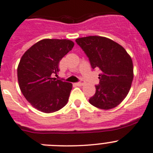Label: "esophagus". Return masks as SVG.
<instances>
[{
	"mask_svg": "<svg viewBox=\"0 0 153 153\" xmlns=\"http://www.w3.org/2000/svg\"><path fill=\"white\" fill-rule=\"evenodd\" d=\"M75 84H76L77 86H83V84H84V82H83V81L78 82V83H75Z\"/></svg>",
	"mask_w": 153,
	"mask_h": 153,
	"instance_id": "obj_1",
	"label": "esophagus"
}]
</instances>
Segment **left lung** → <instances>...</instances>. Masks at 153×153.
I'll list each match as a JSON object with an SVG mask.
<instances>
[{
    "label": "left lung",
    "mask_w": 153,
    "mask_h": 153,
    "mask_svg": "<svg viewBox=\"0 0 153 153\" xmlns=\"http://www.w3.org/2000/svg\"><path fill=\"white\" fill-rule=\"evenodd\" d=\"M89 59L92 69H100V84L89 99L94 107L109 110L120 105L131 89L133 61L125 49L108 38L89 36L76 39Z\"/></svg>",
    "instance_id": "1"
}]
</instances>
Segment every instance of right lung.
Segmentation results:
<instances>
[{
	"label": "right lung",
	"instance_id": "1",
	"mask_svg": "<svg viewBox=\"0 0 153 153\" xmlns=\"http://www.w3.org/2000/svg\"><path fill=\"white\" fill-rule=\"evenodd\" d=\"M74 42L69 39H44L27 50L17 67L21 92L30 104L44 113H53L67 103L72 84L53 78L59 64Z\"/></svg>",
	"mask_w": 153,
	"mask_h": 153
}]
</instances>
